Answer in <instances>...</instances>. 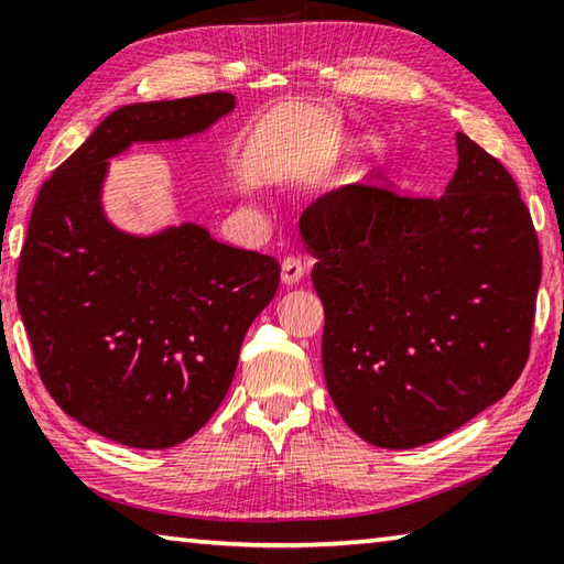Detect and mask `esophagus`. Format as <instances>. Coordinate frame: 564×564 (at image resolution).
<instances>
[{"label": "esophagus", "mask_w": 564, "mask_h": 564, "mask_svg": "<svg viewBox=\"0 0 564 564\" xmlns=\"http://www.w3.org/2000/svg\"><path fill=\"white\" fill-rule=\"evenodd\" d=\"M305 267L301 257H285L281 263V279L285 285H293L303 279Z\"/></svg>", "instance_id": "esophagus-1"}]
</instances>
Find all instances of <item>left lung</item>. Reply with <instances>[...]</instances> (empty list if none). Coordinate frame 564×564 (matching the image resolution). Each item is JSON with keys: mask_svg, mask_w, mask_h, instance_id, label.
Here are the masks:
<instances>
[{"mask_svg": "<svg viewBox=\"0 0 564 564\" xmlns=\"http://www.w3.org/2000/svg\"><path fill=\"white\" fill-rule=\"evenodd\" d=\"M445 195L355 183L301 217L325 305L323 369L367 443L411 449L499 399L531 355L543 273L513 175L467 134Z\"/></svg>", "mask_w": 564, "mask_h": 564, "instance_id": "obj_1", "label": "left lung"}]
</instances>
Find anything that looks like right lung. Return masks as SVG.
Listing matches in <instances>:
<instances>
[{
	"label": "right lung",
	"instance_id": "right-lung-1",
	"mask_svg": "<svg viewBox=\"0 0 564 564\" xmlns=\"http://www.w3.org/2000/svg\"><path fill=\"white\" fill-rule=\"evenodd\" d=\"M231 109L229 93L121 107L33 205L17 303L39 377L65 413L115 443L163 449L195 435L279 291L281 267L267 253L223 245L200 225L131 237L99 207L109 156L195 134Z\"/></svg>",
	"mask_w": 564,
	"mask_h": 564
}]
</instances>
